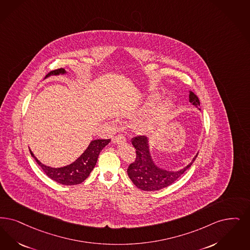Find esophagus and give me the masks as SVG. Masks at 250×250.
Masks as SVG:
<instances>
[{
	"label": "esophagus",
	"instance_id": "esophagus-1",
	"mask_svg": "<svg viewBox=\"0 0 250 250\" xmlns=\"http://www.w3.org/2000/svg\"><path fill=\"white\" fill-rule=\"evenodd\" d=\"M125 141H126V139H125V137L123 136V135H117V136L113 137V139H112V142L115 143V144H120L122 142L124 143V142H125Z\"/></svg>",
	"mask_w": 250,
	"mask_h": 250
}]
</instances>
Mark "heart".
I'll return each mask as SVG.
<instances>
[{"mask_svg": "<svg viewBox=\"0 0 250 250\" xmlns=\"http://www.w3.org/2000/svg\"><path fill=\"white\" fill-rule=\"evenodd\" d=\"M159 99V97L158 96H153V97H150L149 100H148V102L146 103V108L147 109H151L155 104H156V102H157V100ZM170 106H171V103H170V101H167L166 103H164V105L161 107V112L163 113V112H166V111H167L168 109L170 108Z\"/></svg>", "mask_w": 250, "mask_h": 250, "instance_id": "1", "label": "heart"}]
</instances>
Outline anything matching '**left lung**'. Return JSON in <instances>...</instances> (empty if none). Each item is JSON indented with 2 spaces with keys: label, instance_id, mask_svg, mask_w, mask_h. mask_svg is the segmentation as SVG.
Here are the masks:
<instances>
[{
  "label": "left lung",
  "instance_id": "8db88e82",
  "mask_svg": "<svg viewBox=\"0 0 250 250\" xmlns=\"http://www.w3.org/2000/svg\"><path fill=\"white\" fill-rule=\"evenodd\" d=\"M189 101L195 107L200 106L198 97L191 91L189 95ZM132 145L136 149V158L130 164L127 174L130 180L139 189L147 191L159 190L174 183L186 170L190 168L198 155L197 153L184 168L179 171H168L162 169L154 164L150 156L147 137L138 136L133 138Z\"/></svg>",
  "mask_w": 250,
  "mask_h": 250
}]
</instances>
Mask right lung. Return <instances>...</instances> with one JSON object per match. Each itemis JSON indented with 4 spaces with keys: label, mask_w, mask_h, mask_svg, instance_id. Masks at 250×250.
<instances>
[{
    "label": "right lung",
    "mask_w": 250,
    "mask_h": 250,
    "mask_svg": "<svg viewBox=\"0 0 250 250\" xmlns=\"http://www.w3.org/2000/svg\"><path fill=\"white\" fill-rule=\"evenodd\" d=\"M64 73H66V70L64 69L52 70L45 76V78L51 75H60ZM110 140H92L87 149L84 150V152L77 160L74 161L69 166L59 168H54L42 164L30 150V152L36 163L40 166L41 168L51 180H55L63 185H77L88 178L91 171L94 169L97 164L100 151L107 144L110 143Z\"/></svg>",
    "instance_id": "add662e5"
}]
</instances>
